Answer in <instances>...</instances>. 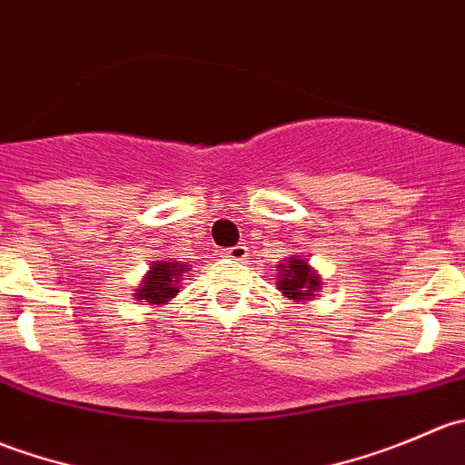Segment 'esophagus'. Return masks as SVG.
<instances>
[{"label":"esophagus","instance_id":"34e87169","mask_svg":"<svg viewBox=\"0 0 465 465\" xmlns=\"http://www.w3.org/2000/svg\"><path fill=\"white\" fill-rule=\"evenodd\" d=\"M247 254H250L247 245H236V247H229V250H227V256L232 261H245Z\"/></svg>","mask_w":465,"mask_h":465}]
</instances>
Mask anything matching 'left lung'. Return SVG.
Instances as JSON below:
<instances>
[{"instance_id": "8db88e82", "label": "left lung", "mask_w": 465, "mask_h": 465, "mask_svg": "<svg viewBox=\"0 0 465 465\" xmlns=\"http://www.w3.org/2000/svg\"><path fill=\"white\" fill-rule=\"evenodd\" d=\"M279 281L276 288L285 299L292 302H311L317 290H322V276L317 274L315 267L306 259L299 256H288V261L281 262Z\"/></svg>"}]
</instances>
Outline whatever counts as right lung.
<instances>
[{"mask_svg": "<svg viewBox=\"0 0 465 465\" xmlns=\"http://www.w3.org/2000/svg\"><path fill=\"white\" fill-rule=\"evenodd\" d=\"M189 270V265H180V262L153 261L148 274L143 276L142 285H139L137 292H134V299L145 302L153 308L163 306V303H168L177 292H180V290H177V283H180V279Z\"/></svg>", "mask_w": 465, "mask_h": 465, "instance_id": "right-lung-1", "label": "right lung"}]
</instances>
